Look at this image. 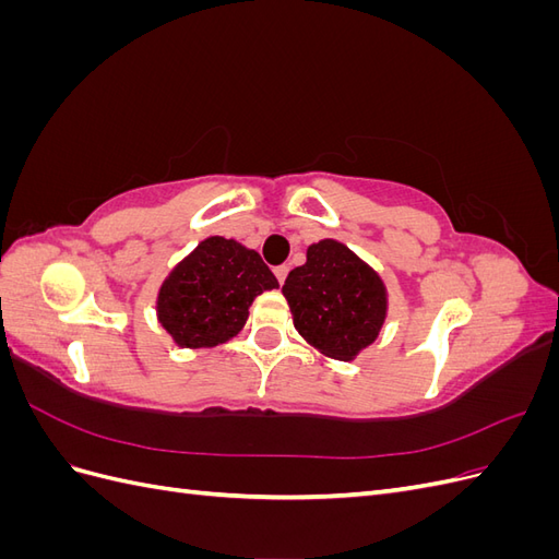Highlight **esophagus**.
Returning a JSON list of instances; mask_svg holds the SVG:
<instances>
[{
  "instance_id": "esophagus-1",
  "label": "esophagus",
  "mask_w": 559,
  "mask_h": 559,
  "mask_svg": "<svg viewBox=\"0 0 559 559\" xmlns=\"http://www.w3.org/2000/svg\"><path fill=\"white\" fill-rule=\"evenodd\" d=\"M275 275H277L280 284H284L286 275H289V265H277V267H275Z\"/></svg>"
}]
</instances>
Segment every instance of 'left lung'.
I'll use <instances>...</instances> for the list:
<instances>
[{"instance_id": "obj_1", "label": "left lung", "mask_w": 559, "mask_h": 559, "mask_svg": "<svg viewBox=\"0 0 559 559\" xmlns=\"http://www.w3.org/2000/svg\"><path fill=\"white\" fill-rule=\"evenodd\" d=\"M282 294L302 341L335 361H354L378 341L389 310L386 284L347 245L324 238L308 247Z\"/></svg>"}]
</instances>
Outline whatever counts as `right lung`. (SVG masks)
<instances>
[{"instance_id": "right-lung-1", "label": "right lung", "mask_w": 559, "mask_h": 559, "mask_svg": "<svg viewBox=\"0 0 559 559\" xmlns=\"http://www.w3.org/2000/svg\"><path fill=\"white\" fill-rule=\"evenodd\" d=\"M277 286L257 249L210 235L160 282L156 319L181 349L216 347L245 329L257 296Z\"/></svg>"}]
</instances>
